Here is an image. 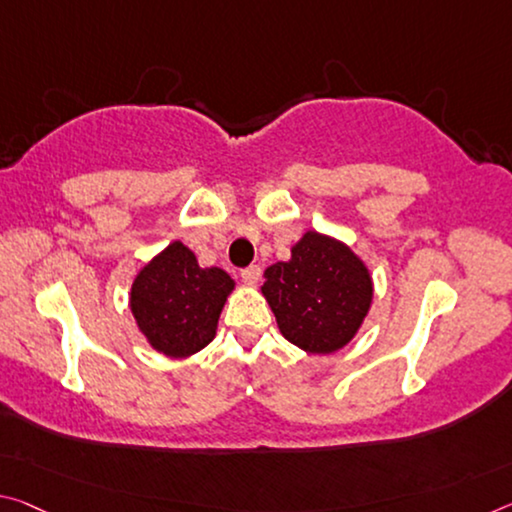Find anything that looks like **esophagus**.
I'll return each instance as SVG.
<instances>
[{"label": "esophagus", "instance_id": "esophagus-1", "mask_svg": "<svg viewBox=\"0 0 512 512\" xmlns=\"http://www.w3.org/2000/svg\"><path fill=\"white\" fill-rule=\"evenodd\" d=\"M259 275H262V269H259L257 264H250L246 269H241V280L246 282V285H255L259 280Z\"/></svg>", "mask_w": 512, "mask_h": 512}]
</instances>
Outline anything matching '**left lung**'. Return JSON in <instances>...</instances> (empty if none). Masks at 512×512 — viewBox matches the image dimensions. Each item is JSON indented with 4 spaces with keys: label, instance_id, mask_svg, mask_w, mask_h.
Listing matches in <instances>:
<instances>
[{
    "label": "left lung",
    "instance_id": "left-lung-1",
    "mask_svg": "<svg viewBox=\"0 0 512 512\" xmlns=\"http://www.w3.org/2000/svg\"><path fill=\"white\" fill-rule=\"evenodd\" d=\"M262 294L278 328L307 353H332L351 342L371 305L367 266L351 248L305 232L289 262L266 269Z\"/></svg>",
    "mask_w": 512,
    "mask_h": 512
}]
</instances>
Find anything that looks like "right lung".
Returning a JSON list of instances; mask_svg holds the SVG:
<instances>
[{
  "mask_svg": "<svg viewBox=\"0 0 512 512\" xmlns=\"http://www.w3.org/2000/svg\"><path fill=\"white\" fill-rule=\"evenodd\" d=\"M234 280L200 269L196 255L173 241L145 264L132 285V312L148 342L170 358H186L212 342Z\"/></svg>",
  "mask_w": 512,
  "mask_h": 512,
  "instance_id": "right-lung-1",
  "label": "right lung"
}]
</instances>
